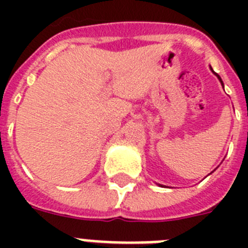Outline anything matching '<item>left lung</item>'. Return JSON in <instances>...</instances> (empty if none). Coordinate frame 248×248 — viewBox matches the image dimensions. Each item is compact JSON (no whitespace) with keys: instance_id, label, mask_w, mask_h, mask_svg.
<instances>
[{"instance_id":"obj_1","label":"left lung","mask_w":248,"mask_h":248,"mask_svg":"<svg viewBox=\"0 0 248 248\" xmlns=\"http://www.w3.org/2000/svg\"><path fill=\"white\" fill-rule=\"evenodd\" d=\"M211 71H212V68H211ZM212 72H214V71H212ZM215 74H216V73H215ZM216 76H217V78H218V79H220V82H221V84H222V85H223V83H222V80H221V78H220V76H218V74H216Z\"/></svg>"}]
</instances>
